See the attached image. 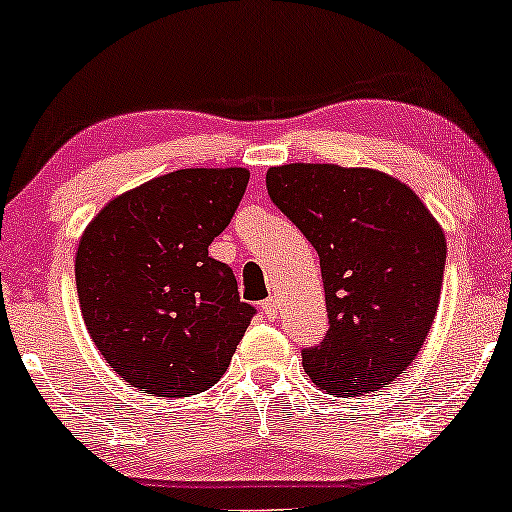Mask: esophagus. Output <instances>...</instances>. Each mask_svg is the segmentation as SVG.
Returning a JSON list of instances; mask_svg holds the SVG:
<instances>
[{
    "instance_id": "esophagus-1",
    "label": "esophagus",
    "mask_w": 512,
    "mask_h": 512,
    "mask_svg": "<svg viewBox=\"0 0 512 512\" xmlns=\"http://www.w3.org/2000/svg\"><path fill=\"white\" fill-rule=\"evenodd\" d=\"M262 313L267 320H274L276 313H279V303H276V298H267V301H262Z\"/></svg>"
}]
</instances>
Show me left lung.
I'll use <instances>...</instances> for the list:
<instances>
[{"label": "left lung", "mask_w": 512, "mask_h": 512, "mask_svg": "<svg viewBox=\"0 0 512 512\" xmlns=\"http://www.w3.org/2000/svg\"><path fill=\"white\" fill-rule=\"evenodd\" d=\"M272 202L320 257L330 330L303 351L322 392L390 385L431 332L445 272V233L419 195L383 170L286 163L267 170Z\"/></svg>", "instance_id": "1"}]
</instances>
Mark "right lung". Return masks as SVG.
<instances>
[{
    "label": "right lung",
    "instance_id": "1",
    "mask_svg": "<svg viewBox=\"0 0 512 512\" xmlns=\"http://www.w3.org/2000/svg\"><path fill=\"white\" fill-rule=\"evenodd\" d=\"M248 168H182L110 199L81 233L74 276L86 330L146 395H199L226 373L255 308L209 245Z\"/></svg>",
    "mask_w": 512,
    "mask_h": 512
}]
</instances>
